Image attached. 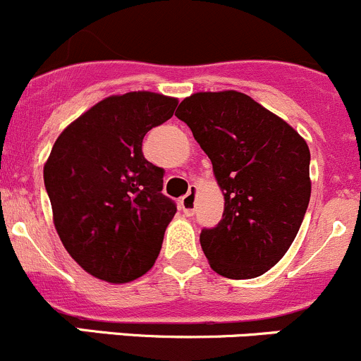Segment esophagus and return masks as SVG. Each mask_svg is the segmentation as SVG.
<instances>
[{
  "label": "esophagus",
  "instance_id": "34e87169",
  "mask_svg": "<svg viewBox=\"0 0 361 361\" xmlns=\"http://www.w3.org/2000/svg\"><path fill=\"white\" fill-rule=\"evenodd\" d=\"M195 190H197V188L192 185L190 190L187 192V195H183L180 201L181 211H183L185 214H188V216H192V214L195 213Z\"/></svg>",
  "mask_w": 361,
  "mask_h": 361
}]
</instances>
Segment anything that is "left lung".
Returning a JSON list of instances; mask_svg holds the SVG:
<instances>
[{"label":"left lung","instance_id":"1","mask_svg":"<svg viewBox=\"0 0 361 361\" xmlns=\"http://www.w3.org/2000/svg\"><path fill=\"white\" fill-rule=\"evenodd\" d=\"M174 115L190 127L224 190L220 224L201 231L211 269L231 279L262 276L292 246L307 211V143L235 90L194 94Z\"/></svg>","mask_w":361,"mask_h":361}]
</instances>
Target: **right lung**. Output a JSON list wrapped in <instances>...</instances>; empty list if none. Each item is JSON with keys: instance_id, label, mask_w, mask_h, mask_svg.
Instances as JSON below:
<instances>
[{"instance_id": "right-lung-1", "label": "right lung", "mask_w": 361, "mask_h": 361, "mask_svg": "<svg viewBox=\"0 0 361 361\" xmlns=\"http://www.w3.org/2000/svg\"><path fill=\"white\" fill-rule=\"evenodd\" d=\"M176 104L155 92L106 97L61 133L47 160L57 234L76 264L103 281H133L157 260L176 204L141 147Z\"/></svg>"}]
</instances>
